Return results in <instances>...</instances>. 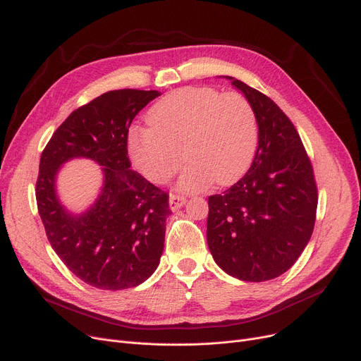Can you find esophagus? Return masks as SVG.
<instances>
[{
	"label": "esophagus",
	"mask_w": 361,
	"mask_h": 361,
	"mask_svg": "<svg viewBox=\"0 0 361 361\" xmlns=\"http://www.w3.org/2000/svg\"><path fill=\"white\" fill-rule=\"evenodd\" d=\"M185 204V197L178 196V195H171L169 196V209L171 211H178L180 207Z\"/></svg>",
	"instance_id": "1"
}]
</instances>
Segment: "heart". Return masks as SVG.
Segmentation results:
<instances>
[{"label":"heart","instance_id":"b5f03b06","mask_svg":"<svg viewBox=\"0 0 361 361\" xmlns=\"http://www.w3.org/2000/svg\"><path fill=\"white\" fill-rule=\"evenodd\" d=\"M149 127L131 128L127 152L149 181L164 184L188 161L177 188L203 192L215 181L230 184L249 168L257 145V123L243 94L209 87L168 93L147 112Z\"/></svg>","mask_w":361,"mask_h":361}]
</instances>
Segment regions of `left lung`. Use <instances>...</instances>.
<instances>
[{
	"label": "left lung",
	"mask_w": 361,
	"mask_h": 361,
	"mask_svg": "<svg viewBox=\"0 0 361 361\" xmlns=\"http://www.w3.org/2000/svg\"><path fill=\"white\" fill-rule=\"evenodd\" d=\"M224 78L250 102L259 142L244 177L207 199V245L228 275L269 281L293 267L312 237L317 207L313 168L282 109L241 80Z\"/></svg>",
	"instance_id": "obj_1"
}]
</instances>
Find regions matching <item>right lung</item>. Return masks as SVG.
I'll use <instances>...</instances> for the list:
<instances>
[{
	"label": "right lung",
	"mask_w": 361,
	"mask_h": 361,
	"mask_svg": "<svg viewBox=\"0 0 361 361\" xmlns=\"http://www.w3.org/2000/svg\"><path fill=\"white\" fill-rule=\"evenodd\" d=\"M158 90L106 92L73 111L42 152L36 202L47 237L66 267L99 290L137 287L158 268L169 216L168 195L130 169L131 121ZM86 157L102 166L100 195L74 214L59 200L56 178L64 163Z\"/></svg>",
	"instance_id": "add662e5"
}]
</instances>
